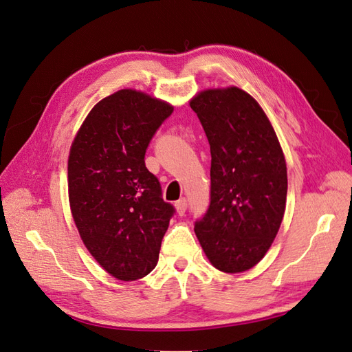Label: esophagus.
<instances>
[{"instance_id":"1","label":"esophagus","mask_w":352,"mask_h":352,"mask_svg":"<svg viewBox=\"0 0 352 352\" xmlns=\"http://www.w3.org/2000/svg\"><path fill=\"white\" fill-rule=\"evenodd\" d=\"M175 210H177V213L179 214V217H183V214H184L186 210H187V200H186V199H179V200L175 203Z\"/></svg>"}]
</instances>
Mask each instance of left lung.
I'll list each match as a JSON object with an SVG mask.
<instances>
[{
    "instance_id": "1",
    "label": "left lung",
    "mask_w": 352,
    "mask_h": 352,
    "mask_svg": "<svg viewBox=\"0 0 352 352\" xmlns=\"http://www.w3.org/2000/svg\"><path fill=\"white\" fill-rule=\"evenodd\" d=\"M210 144V205L196 222L213 267L240 274L274 243L287 205V162L258 102L236 86L200 90L190 99Z\"/></svg>"
}]
</instances>
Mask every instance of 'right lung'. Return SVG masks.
I'll use <instances>...</instances> for the list:
<instances>
[{"label":"right lung","mask_w":352,"mask_h":352,"mask_svg":"<svg viewBox=\"0 0 352 352\" xmlns=\"http://www.w3.org/2000/svg\"><path fill=\"white\" fill-rule=\"evenodd\" d=\"M174 107L121 89L90 109L69 153L67 181L74 223L87 252L120 280L155 269L174 208L161 197L144 153Z\"/></svg>","instance_id":"obj_1"}]
</instances>
